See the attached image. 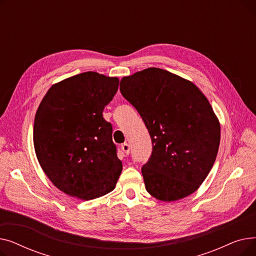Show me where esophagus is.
<instances>
[{"label":"esophagus","instance_id":"1","mask_svg":"<svg viewBox=\"0 0 256 256\" xmlns=\"http://www.w3.org/2000/svg\"><path fill=\"white\" fill-rule=\"evenodd\" d=\"M121 150L124 152V154H130V145L128 143H124L121 145Z\"/></svg>","mask_w":256,"mask_h":256}]
</instances>
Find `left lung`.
<instances>
[{"mask_svg": "<svg viewBox=\"0 0 256 256\" xmlns=\"http://www.w3.org/2000/svg\"><path fill=\"white\" fill-rule=\"evenodd\" d=\"M120 92L152 138V154L141 168L147 192L162 201L194 193L210 173L220 144V124L204 93L156 67L122 78Z\"/></svg>", "mask_w": 256, "mask_h": 256, "instance_id": "8db88e82", "label": "left lung"}]
</instances>
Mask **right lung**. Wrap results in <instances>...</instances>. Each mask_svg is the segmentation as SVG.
<instances>
[{
  "label": "right lung",
  "mask_w": 256,
  "mask_h": 256,
  "mask_svg": "<svg viewBox=\"0 0 256 256\" xmlns=\"http://www.w3.org/2000/svg\"><path fill=\"white\" fill-rule=\"evenodd\" d=\"M118 85L117 78L83 72L52 85L38 106L33 130L38 162L67 195L91 200L114 190L122 164L102 111Z\"/></svg>",
  "instance_id": "right-lung-1"
}]
</instances>
